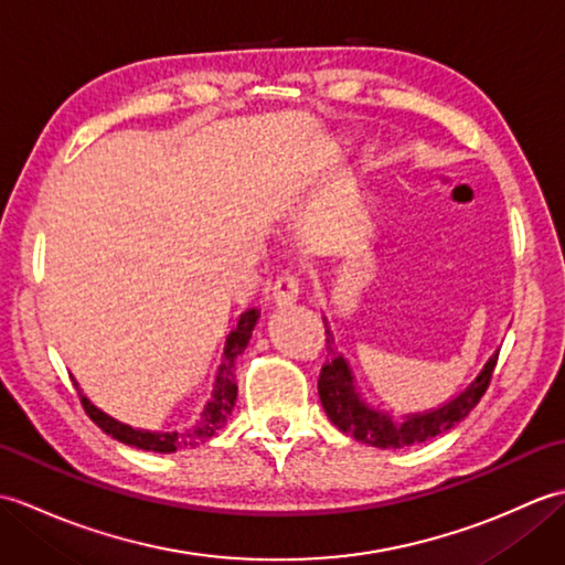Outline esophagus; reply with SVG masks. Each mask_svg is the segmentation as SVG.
Segmentation results:
<instances>
[{"label": "esophagus", "instance_id": "obj_1", "mask_svg": "<svg viewBox=\"0 0 565 565\" xmlns=\"http://www.w3.org/2000/svg\"><path fill=\"white\" fill-rule=\"evenodd\" d=\"M296 298H298V279L294 274H281L279 279L274 281L271 303L276 308H289Z\"/></svg>", "mask_w": 565, "mask_h": 565}]
</instances>
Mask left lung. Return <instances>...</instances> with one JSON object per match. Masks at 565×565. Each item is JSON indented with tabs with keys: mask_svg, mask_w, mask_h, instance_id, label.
Segmentation results:
<instances>
[{
	"mask_svg": "<svg viewBox=\"0 0 565 565\" xmlns=\"http://www.w3.org/2000/svg\"><path fill=\"white\" fill-rule=\"evenodd\" d=\"M326 334H328L330 359L326 362V366L320 369V379H318L320 403L326 407L330 423L340 431L352 435L356 441L369 444V447H379V449H405L411 447V444L427 441L431 437L444 435V431H449L454 425H459L461 419L478 405V401L483 398V393L490 386V379H493L498 354H500V350H495V354L488 359L483 371L476 376L471 386L461 391L447 405H441L437 411H429V413L407 415L403 423H393L391 415L379 413L362 401V395H359L354 388L352 369L344 362V356L338 352V347H334L330 328L326 330Z\"/></svg>",
	"mask_w": 565,
	"mask_h": 565,
	"instance_id": "left-lung-1",
	"label": "left lung"
}]
</instances>
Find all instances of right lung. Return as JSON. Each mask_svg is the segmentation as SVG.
<instances>
[{"label": "right lung", "instance_id": "obj_1", "mask_svg": "<svg viewBox=\"0 0 565 565\" xmlns=\"http://www.w3.org/2000/svg\"><path fill=\"white\" fill-rule=\"evenodd\" d=\"M259 318V310H245L243 316L237 320V328L227 334L225 340V350H223V364L215 374V383H213V395L209 405L203 407L201 419L189 427L186 431H148V429H134L118 419L109 417L106 413H102L99 407H94L87 395H82V405L84 413L92 417V423L102 427L106 435H111L114 439L128 444V447H138L146 451H160V454H172L177 449H194L199 444L209 441L215 431H221L227 415L233 413V405L237 398V383H235V359L245 352V347L255 332ZM77 386V383H75Z\"/></svg>", "mask_w": 565, "mask_h": 565}]
</instances>
